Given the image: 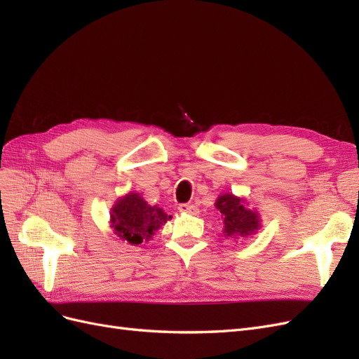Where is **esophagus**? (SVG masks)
<instances>
[{"instance_id":"esophagus-1","label":"esophagus","mask_w":359,"mask_h":359,"mask_svg":"<svg viewBox=\"0 0 359 359\" xmlns=\"http://www.w3.org/2000/svg\"><path fill=\"white\" fill-rule=\"evenodd\" d=\"M178 210H180L181 212H189V214H198V212H199L198 206H194L193 203H180Z\"/></svg>"}]
</instances>
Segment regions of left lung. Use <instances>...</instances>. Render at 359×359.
Returning a JSON list of instances; mask_svg holds the SVG:
<instances>
[{
	"label": "left lung",
	"mask_w": 359,
	"mask_h": 359,
	"mask_svg": "<svg viewBox=\"0 0 359 359\" xmlns=\"http://www.w3.org/2000/svg\"><path fill=\"white\" fill-rule=\"evenodd\" d=\"M217 210L223 214L224 233L227 236H247L257 231L259 215L255 211L247 210L243 201L235 198L233 194H223L215 202Z\"/></svg>",
	"instance_id": "8db88e82"
}]
</instances>
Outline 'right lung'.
Masks as SVG:
<instances>
[{"label":"right lung","mask_w":359,"mask_h":359,"mask_svg":"<svg viewBox=\"0 0 359 359\" xmlns=\"http://www.w3.org/2000/svg\"><path fill=\"white\" fill-rule=\"evenodd\" d=\"M114 229L130 244H140L148 240L157 231L160 224L166 223L170 215L158 206L148 205L137 193H130L114 206L112 210Z\"/></svg>","instance_id":"obj_1"}]
</instances>
